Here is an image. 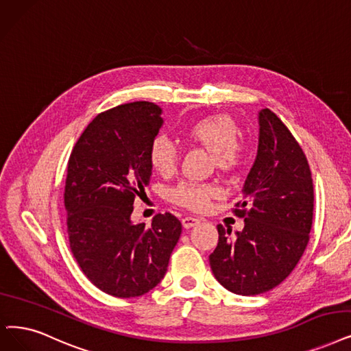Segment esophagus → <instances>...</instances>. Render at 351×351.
<instances>
[{
  "label": "esophagus",
  "mask_w": 351,
  "mask_h": 351,
  "mask_svg": "<svg viewBox=\"0 0 351 351\" xmlns=\"http://www.w3.org/2000/svg\"><path fill=\"white\" fill-rule=\"evenodd\" d=\"M181 223H183L184 229H190V228L195 226V224H199L200 220L197 217H184L183 220H181Z\"/></svg>",
  "instance_id": "34e87169"
}]
</instances>
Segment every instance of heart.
I'll return each mask as SVG.
<instances>
[{
	"mask_svg": "<svg viewBox=\"0 0 351 351\" xmlns=\"http://www.w3.org/2000/svg\"><path fill=\"white\" fill-rule=\"evenodd\" d=\"M237 134H239V128L236 122L223 114L195 119L183 131L189 143L202 145L208 152H212L215 165L223 171L236 170L245 160L246 147L237 141ZM148 161L152 170L158 174H173L178 162L177 148L170 139L157 136L149 145ZM219 193V189L212 184L181 181L168 191V197L178 206L190 210H203Z\"/></svg>",
	"mask_w": 351,
	"mask_h": 351,
	"instance_id": "heart-1",
	"label": "heart"
}]
</instances>
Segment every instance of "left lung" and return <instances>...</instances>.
Here are the masks:
<instances>
[{
    "mask_svg": "<svg viewBox=\"0 0 351 351\" xmlns=\"http://www.w3.org/2000/svg\"><path fill=\"white\" fill-rule=\"evenodd\" d=\"M245 219L242 232L217 226L210 259L217 281L237 295H258L278 287L293 271L310 241L314 186L306 157L272 110L259 112V144L234 204Z\"/></svg>",
    "mask_w": 351,
    "mask_h": 351,
    "instance_id": "left-lung-1",
    "label": "left lung"
}]
</instances>
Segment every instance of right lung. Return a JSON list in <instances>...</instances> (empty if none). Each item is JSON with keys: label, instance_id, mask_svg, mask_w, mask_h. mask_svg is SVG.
Wrapping results in <instances>:
<instances>
[{"label": "right lung", "instance_id": "1", "mask_svg": "<svg viewBox=\"0 0 351 351\" xmlns=\"http://www.w3.org/2000/svg\"><path fill=\"white\" fill-rule=\"evenodd\" d=\"M161 112L145 101L102 112L69 158L70 250L89 281L112 297H141L157 287L181 234L171 213L157 215L149 228L131 220L134 202L151 178L148 149L162 125Z\"/></svg>", "mask_w": 351, "mask_h": 351}]
</instances>
